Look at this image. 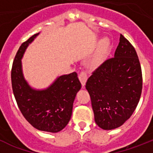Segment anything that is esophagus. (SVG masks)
Masks as SVG:
<instances>
[{"label":"esophagus","instance_id":"1","mask_svg":"<svg viewBox=\"0 0 153 153\" xmlns=\"http://www.w3.org/2000/svg\"><path fill=\"white\" fill-rule=\"evenodd\" d=\"M79 79L80 80V83L82 84V86H84L86 84V82L88 79V76H87V74L85 72H81L79 75Z\"/></svg>","mask_w":153,"mask_h":153}]
</instances>
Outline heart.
Returning <instances> with one entry per match:
<instances>
[{
  "mask_svg": "<svg viewBox=\"0 0 153 153\" xmlns=\"http://www.w3.org/2000/svg\"><path fill=\"white\" fill-rule=\"evenodd\" d=\"M110 49V42L109 39L103 38L100 41L98 49L90 59V65L93 68H97L106 60V56Z\"/></svg>",
  "mask_w": 153,
  "mask_h": 153,
  "instance_id": "1",
  "label": "heart"
}]
</instances>
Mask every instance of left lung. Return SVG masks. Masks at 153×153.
Masks as SVG:
<instances>
[{"label":"left lung","instance_id":"8db88e82","mask_svg":"<svg viewBox=\"0 0 153 153\" xmlns=\"http://www.w3.org/2000/svg\"><path fill=\"white\" fill-rule=\"evenodd\" d=\"M143 88L135 48L120 34L114 57L104 62L87 79L95 123L105 130L121 126L136 109Z\"/></svg>","mask_w":153,"mask_h":153}]
</instances>
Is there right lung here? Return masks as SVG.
I'll list each match as a JSON object with an SVG mask.
<instances>
[{"mask_svg": "<svg viewBox=\"0 0 153 153\" xmlns=\"http://www.w3.org/2000/svg\"><path fill=\"white\" fill-rule=\"evenodd\" d=\"M37 33L21 44L11 70L12 89L17 106L30 125L40 131L58 132L68 124L73 104L81 83L76 72L62 75L47 88H33L24 77L22 60L28 46Z\"/></svg>", "mask_w": 153, "mask_h": 153, "instance_id": "1", "label": "right lung"}]
</instances>
